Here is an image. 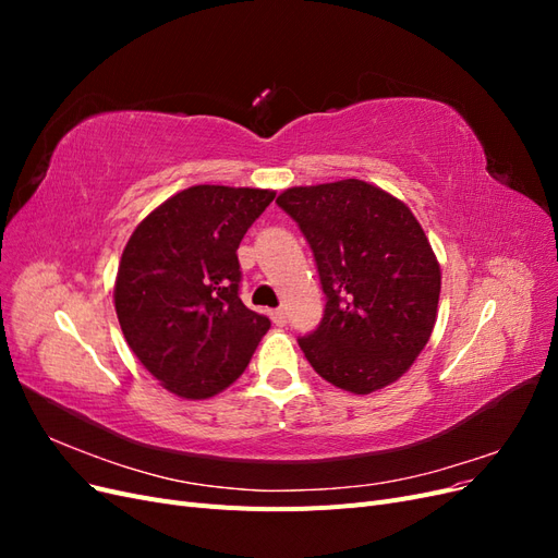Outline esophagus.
Listing matches in <instances>:
<instances>
[{"instance_id":"esophagus-1","label":"esophagus","mask_w":558,"mask_h":558,"mask_svg":"<svg viewBox=\"0 0 558 558\" xmlns=\"http://www.w3.org/2000/svg\"><path fill=\"white\" fill-rule=\"evenodd\" d=\"M269 318H272L277 326H283L286 324V312L283 310H272V312H269Z\"/></svg>"}]
</instances>
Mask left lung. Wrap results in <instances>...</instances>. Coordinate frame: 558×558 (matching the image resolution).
Segmentation results:
<instances>
[{
	"instance_id": "8db88e82",
	"label": "left lung",
	"mask_w": 558,
	"mask_h": 558,
	"mask_svg": "<svg viewBox=\"0 0 558 558\" xmlns=\"http://www.w3.org/2000/svg\"><path fill=\"white\" fill-rule=\"evenodd\" d=\"M328 298L298 344L316 373L367 396L398 381L430 340L442 272L410 207L361 179L286 189Z\"/></svg>"
}]
</instances>
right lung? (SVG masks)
<instances>
[{
    "label": "right lung",
    "instance_id": "right-lung-1",
    "mask_svg": "<svg viewBox=\"0 0 558 558\" xmlns=\"http://www.w3.org/2000/svg\"><path fill=\"white\" fill-rule=\"evenodd\" d=\"M275 191L191 185L134 228L113 305L134 356L167 391L205 400L238 379L269 330L240 300V242Z\"/></svg>",
    "mask_w": 558,
    "mask_h": 558
}]
</instances>
